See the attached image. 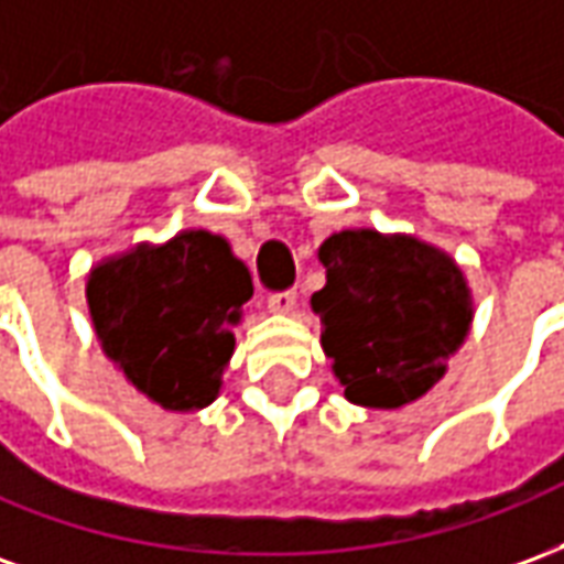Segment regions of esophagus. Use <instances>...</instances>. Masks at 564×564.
Returning <instances> with one entry per match:
<instances>
[{
  "instance_id": "1",
  "label": "esophagus",
  "mask_w": 564,
  "mask_h": 564,
  "mask_svg": "<svg viewBox=\"0 0 564 564\" xmlns=\"http://www.w3.org/2000/svg\"><path fill=\"white\" fill-rule=\"evenodd\" d=\"M269 311L271 314H281V317H290V314H295V293H274L269 299Z\"/></svg>"
}]
</instances>
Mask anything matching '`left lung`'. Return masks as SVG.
<instances>
[{"label": "left lung", "instance_id": "obj_1", "mask_svg": "<svg viewBox=\"0 0 564 564\" xmlns=\"http://www.w3.org/2000/svg\"><path fill=\"white\" fill-rule=\"evenodd\" d=\"M317 259L326 286L311 307L344 399L371 411L420 402L471 332L474 295L459 262L416 235L368 226L329 235Z\"/></svg>", "mask_w": 564, "mask_h": 564}]
</instances>
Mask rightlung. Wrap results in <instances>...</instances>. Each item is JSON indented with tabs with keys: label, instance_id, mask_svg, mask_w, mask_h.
I'll list each match as a JSON object with an SVG mask.
<instances>
[{
	"label": "right lung",
	"instance_id": "obj_1",
	"mask_svg": "<svg viewBox=\"0 0 564 564\" xmlns=\"http://www.w3.org/2000/svg\"><path fill=\"white\" fill-rule=\"evenodd\" d=\"M84 295L102 354L129 387L162 411L193 414L220 395L253 281L223 235L181 229L99 259Z\"/></svg>",
	"mask_w": 564,
	"mask_h": 564
}]
</instances>
